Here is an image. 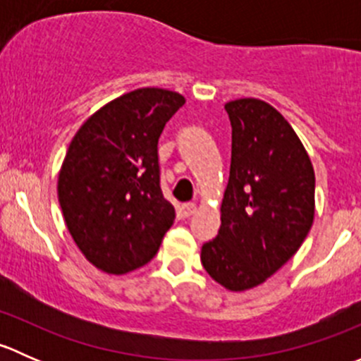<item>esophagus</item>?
Returning <instances> with one entry per match:
<instances>
[{
    "label": "esophagus",
    "mask_w": 361,
    "mask_h": 361,
    "mask_svg": "<svg viewBox=\"0 0 361 361\" xmlns=\"http://www.w3.org/2000/svg\"><path fill=\"white\" fill-rule=\"evenodd\" d=\"M195 209H197V206H195L194 202H187L181 206V214H183V216H192V214L195 213Z\"/></svg>",
    "instance_id": "obj_1"
}]
</instances>
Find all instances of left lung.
I'll list each match as a JSON object with an SVG mask.
<instances>
[{
  "instance_id": "left-lung-1",
  "label": "left lung",
  "mask_w": 361,
  "mask_h": 361,
  "mask_svg": "<svg viewBox=\"0 0 361 361\" xmlns=\"http://www.w3.org/2000/svg\"><path fill=\"white\" fill-rule=\"evenodd\" d=\"M231 176L216 239L201 250L207 274L231 292L267 281L297 253L314 220V167L288 120L262 99L225 104Z\"/></svg>"
}]
</instances>
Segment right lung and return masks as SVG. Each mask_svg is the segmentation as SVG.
Instances as JSON below:
<instances>
[{
  "mask_svg": "<svg viewBox=\"0 0 361 361\" xmlns=\"http://www.w3.org/2000/svg\"><path fill=\"white\" fill-rule=\"evenodd\" d=\"M183 104L173 90H130L92 113L69 143L57 180L61 209L83 257L106 274L147 265L174 224L157 143Z\"/></svg>",
  "mask_w": 361,
  "mask_h": 361,
  "instance_id": "1",
  "label": "right lung"
}]
</instances>
